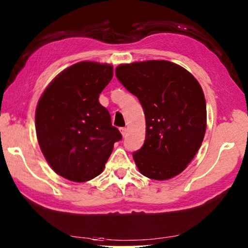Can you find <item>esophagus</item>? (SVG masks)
<instances>
[{
	"label": "esophagus",
	"mask_w": 248,
	"mask_h": 248,
	"mask_svg": "<svg viewBox=\"0 0 248 248\" xmlns=\"http://www.w3.org/2000/svg\"><path fill=\"white\" fill-rule=\"evenodd\" d=\"M119 130H120L121 134H123V137H124L125 134H127V128H120Z\"/></svg>",
	"instance_id": "obj_1"
}]
</instances>
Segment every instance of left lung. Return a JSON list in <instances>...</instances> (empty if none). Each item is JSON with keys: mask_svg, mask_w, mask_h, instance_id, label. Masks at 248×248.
I'll use <instances>...</instances> for the list:
<instances>
[{"mask_svg": "<svg viewBox=\"0 0 248 248\" xmlns=\"http://www.w3.org/2000/svg\"><path fill=\"white\" fill-rule=\"evenodd\" d=\"M116 76L139 98L145 115V141L132 154L140 172L154 180L182 172L206 131V101L200 83L167 61L120 65Z\"/></svg>", "mask_w": 248, "mask_h": 248, "instance_id": "left-lung-1", "label": "left lung"}]
</instances>
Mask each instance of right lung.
<instances>
[{
  "instance_id": "obj_1",
  "label": "right lung",
  "mask_w": 248,
  "mask_h": 248,
  "mask_svg": "<svg viewBox=\"0 0 248 248\" xmlns=\"http://www.w3.org/2000/svg\"><path fill=\"white\" fill-rule=\"evenodd\" d=\"M112 66L81 62L57 76L35 110L39 145L57 174L75 182L97 177L115 142L123 136L111 125L98 96L112 78Z\"/></svg>"
}]
</instances>
